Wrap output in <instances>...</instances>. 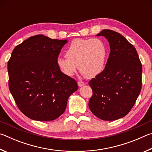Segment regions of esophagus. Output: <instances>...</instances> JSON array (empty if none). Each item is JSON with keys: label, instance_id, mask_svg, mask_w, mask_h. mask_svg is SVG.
Instances as JSON below:
<instances>
[{"label": "esophagus", "instance_id": "esophagus-1", "mask_svg": "<svg viewBox=\"0 0 152 152\" xmlns=\"http://www.w3.org/2000/svg\"><path fill=\"white\" fill-rule=\"evenodd\" d=\"M84 84H85V83H84V82H82V81H78V85L80 87L84 86Z\"/></svg>", "mask_w": 152, "mask_h": 152}]
</instances>
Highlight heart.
Segmentation results:
<instances>
[{
	"label": "heart",
	"instance_id": "1",
	"mask_svg": "<svg viewBox=\"0 0 152 152\" xmlns=\"http://www.w3.org/2000/svg\"><path fill=\"white\" fill-rule=\"evenodd\" d=\"M108 50L101 39H75L66 51V57L57 60L59 68L66 76H72L79 70L87 78H94L104 70Z\"/></svg>",
	"mask_w": 152,
	"mask_h": 152
}]
</instances>
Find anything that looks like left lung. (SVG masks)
Masks as SVG:
<instances>
[{
	"label": "left lung",
	"instance_id": "1",
	"mask_svg": "<svg viewBox=\"0 0 152 152\" xmlns=\"http://www.w3.org/2000/svg\"><path fill=\"white\" fill-rule=\"evenodd\" d=\"M110 51L104 70L88 84L92 90L88 106L91 112L104 121H114L127 115L140 94L142 65L132 43L120 33L104 29Z\"/></svg>",
	"mask_w": 152,
	"mask_h": 152
}]
</instances>
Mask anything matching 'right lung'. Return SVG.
I'll return each instance as SVG.
<instances>
[{"instance_id":"right-lung-1","label":"right lung","mask_w":152,"mask_h":152,"mask_svg":"<svg viewBox=\"0 0 152 152\" xmlns=\"http://www.w3.org/2000/svg\"><path fill=\"white\" fill-rule=\"evenodd\" d=\"M66 39L32 36L17 45L8 61L10 92L23 114L47 121L62 115L69 96L77 91L75 80L61 72L57 64Z\"/></svg>"}]
</instances>
